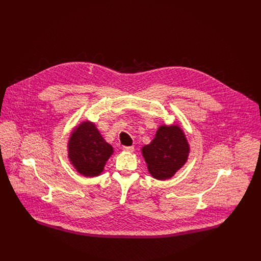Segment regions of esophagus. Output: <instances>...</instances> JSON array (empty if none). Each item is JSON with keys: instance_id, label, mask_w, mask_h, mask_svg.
Returning a JSON list of instances; mask_svg holds the SVG:
<instances>
[{"instance_id": "obj_1", "label": "esophagus", "mask_w": 261, "mask_h": 261, "mask_svg": "<svg viewBox=\"0 0 261 261\" xmlns=\"http://www.w3.org/2000/svg\"><path fill=\"white\" fill-rule=\"evenodd\" d=\"M122 149L124 150V151H128V152H133L134 150H135V148L133 147V146H130V147H125V146H123L122 147Z\"/></svg>"}]
</instances>
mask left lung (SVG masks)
<instances>
[{"instance_id":"obj_1","label":"left lung","mask_w":261,"mask_h":261,"mask_svg":"<svg viewBox=\"0 0 261 261\" xmlns=\"http://www.w3.org/2000/svg\"><path fill=\"white\" fill-rule=\"evenodd\" d=\"M143 155L149 174L158 180H167L186 163L189 145L182 129L177 125L161 126L151 143L145 146Z\"/></svg>"}]
</instances>
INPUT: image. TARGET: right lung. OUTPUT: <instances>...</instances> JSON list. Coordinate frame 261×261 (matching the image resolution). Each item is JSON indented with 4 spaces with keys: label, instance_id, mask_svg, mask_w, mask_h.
<instances>
[{
    "label": "right lung",
    "instance_id": "obj_1",
    "mask_svg": "<svg viewBox=\"0 0 261 261\" xmlns=\"http://www.w3.org/2000/svg\"><path fill=\"white\" fill-rule=\"evenodd\" d=\"M68 152L77 172L86 177L98 176L113 152L92 122H82L72 133Z\"/></svg>",
    "mask_w": 261,
    "mask_h": 261
}]
</instances>
